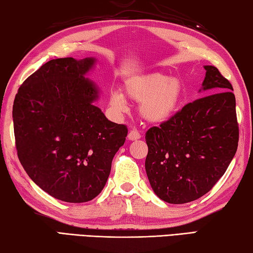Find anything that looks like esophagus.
I'll list each match as a JSON object with an SVG mask.
<instances>
[{
	"label": "esophagus",
	"instance_id": "1",
	"mask_svg": "<svg viewBox=\"0 0 253 253\" xmlns=\"http://www.w3.org/2000/svg\"><path fill=\"white\" fill-rule=\"evenodd\" d=\"M140 137H142V135H140L139 131L136 129H131L129 132H128V139L129 140H137L139 139Z\"/></svg>",
	"mask_w": 253,
	"mask_h": 253
}]
</instances>
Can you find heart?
<instances>
[{
  "label": "heart",
  "mask_w": 253,
  "mask_h": 253,
  "mask_svg": "<svg viewBox=\"0 0 253 253\" xmlns=\"http://www.w3.org/2000/svg\"><path fill=\"white\" fill-rule=\"evenodd\" d=\"M126 95L134 101H142L139 113L149 123H164L176 113L183 98V84L176 77L162 72L137 77L128 81ZM109 104L115 110L123 111L126 102L121 92L110 95Z\"/></svg>",
  "instance_id": "b5f03b06"
}]
</instances>
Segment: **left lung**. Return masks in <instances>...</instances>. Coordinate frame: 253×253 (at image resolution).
<instances>
[{
  "instance_id": "8db88e82",
  "label": "left lung",
  "mask_w": 253,
  "mask_h": 253,
  "mask_svg": "<svg viewBox=\"0 0 253 253\" xmlns=\"http://www.w3.org/2000/svg\"><path fill=\"white\" fill-rule=\"evenodd\" d=\"M204 69L202 89L211 95L185 105L145 136L148 181L158 198L170 204L192 202L207 194L223 176L238 148L232 84L217 68Z\"/></svg>"
}]
</instances>
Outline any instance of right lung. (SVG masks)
I'll use <instances>...</instances> for the list:
<instances>
[{
	"label": "right lung",
	"mask_w": 253,
	"mask_h": 253,
	"mask_svg": "<svg viewBox=\"0 0 253 253\" xmlns=\"http://www.w3.org/2000/svg\"><path fill=\"white\" fill-rule=\"evenodd\" d=\"M95 61L50 60L25 79L13 104L15 146L24 170L46 193L69 203L100 193L128 132L92 104L99 91L84 75Z\"/></svg>",
	"instance_id": "right-lung-1"
}]
</instances>
